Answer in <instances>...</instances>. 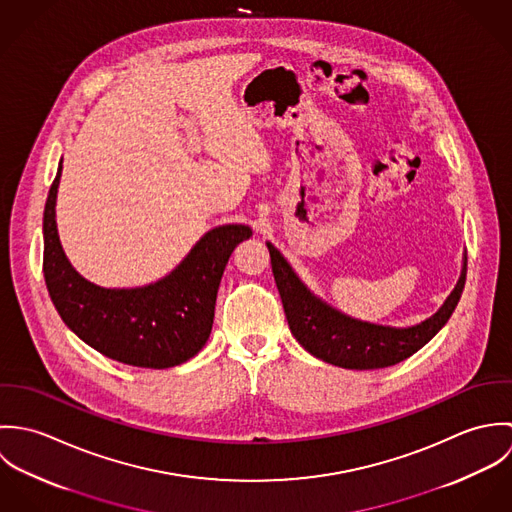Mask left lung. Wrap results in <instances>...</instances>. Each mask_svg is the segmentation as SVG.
Masks as SVG:
<instances>
[{"instance_id": "1", "label": "left lung", "mask_w": 512, "mask_h": 512, "mask_svg": "<svg viewBox=\"0 0 512 512\" xmlns=\"http://www.w3.org/2000/svg\"><path fill=\"white\" fill-rule=\"evenodd\" d=\"M272 272L282 295L284 311L293 337L313 357L353 370H370L396 365L420 351L447 323L465 288L467 256L455 290L445 299L438 313L420 325L394 329L351 319L329 307L309 292L286 258L268 242Z\"/></svg>"}]
</instances>
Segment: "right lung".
Returning a JSON list of instances; mask_svg holds the SVG:
<instances>
[{"instance_id": "obj_1", "label": "right lung", "mask_w": 512, "mask_h": 512, "mask_svg": "<svg viewBox=\"0 0 512 512\" xmlns=\"http://www.w3.org/2000/svg\"><path fill=\"white\" fill-rule=\"evenodd\" d=\"M61 167L43 215V274L61 319L108 359L142 368H169L195 357L207 343L224 266L252 230L226 224L207 232L183 264L161 282L138 290H104L69 264L57 234L55 203Z\"/></svg>"}]
</instances>
